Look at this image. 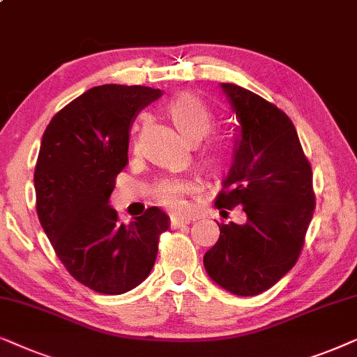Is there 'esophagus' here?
<instances>
[{"label":"esophagus","instance_id":"obj_1","mask_svg":"<svg viewBox=\"0 0 357 357\" xmlns=\"http://www.w3.org/2000/svg\"><path fill=\"white\" fill-rule=\"evenodd\" d=\"M169 218H171V225H173L174 228L184 227V225H188V223H189V218L183 217V215H178V213H171Z\"/></svg>","mask_w":357,"mask_h":357}]
</instances>
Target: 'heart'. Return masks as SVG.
Instances as JSON below:
<instances>
[{
    "instance_id": "b5f03b06",
    "label": "heart",
    "mask_w": 357,
    "mask_h": 357,
    "mask_svg": "<svg viewBox=\"0 0 357 357\" xmlns=\"http://www.w3.org/2000/svg\"><path fill=\"white\" fill-rule=\"evenodd\" d=\"M168 114L176 129L189 142L202 140L212 129V114L207 111L202 102H199L196 98L189 96V94H181L173 99L168 106ZM201 153L208 165H215L222 160V149L218 145H206ZM194 189H196V184L189 179L168 178L156 183L151 194H153L155 202L161 206L183 211L186 207L183 197L192 192Z\"/></svg>"
}]
</instances>
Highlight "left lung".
<instances>
[{"label":"left lung","instance_id":"1","mask_svg":"<svg viewBox=\"0 0 357 357\" xmlns=\"http://www.w3.org/2000/svg\"><path fill=\"white\" fill-rule=\"evenodd\" d=\"M220 88L238 134L215 207L241 206L246 222L217 223L220 236L204 255V268L217 286L250 297L273 287L297 263L315 208L312 168L281 109L236 84Z\"/></svg>","mask_w":357,"mask_h":357}]
</instances>
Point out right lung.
Returning a JSON list of instances; mask_svg holds the SVG:
<instances>
[{"label":"right lung","mask_w":357,"mask_h":357,"mask_svg":"<svg viewBox=\"0 0 357 357\" xmlns=\"http://www.w3.org/2000/svg\"><path fill=\"white\" fill-rule=\"evenodd\" d=\"M161 89L102 84L55 114L34 173L37 215L56 256L78 282L121 296L149 278L168 215L146 208L129 225L109 206L127 163L129 132Z\"/></svg>","instance_id":"add662e5"}]
</instances>
